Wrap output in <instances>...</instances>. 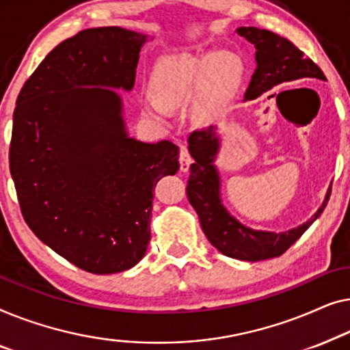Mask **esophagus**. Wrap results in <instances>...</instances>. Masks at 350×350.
Listing matches in <instances>:
<instances>
[{
  "mask_svg": "<svg viewBox=\"0 0 350 350\" xmlns=\"http://www.w3.org/2000/svg\"><path fill=\"white\" fill-rule=\"evenodd\" d=\"M190 163H191V157H190V154H189V150H187L185 146H180L179 165H180V171H182V173H187V171H189Z\"/></svg>",
  "mask_w": 350,
  "mask_h": 350,
  "instance_id": "esophagus-1",
  "label": "esophagus"
}]
</instances>
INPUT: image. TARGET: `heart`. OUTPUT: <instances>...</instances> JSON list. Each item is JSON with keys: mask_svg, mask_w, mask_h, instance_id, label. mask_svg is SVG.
Instances as JSON below:
<instances>
[{"mask_svg": "<svg viewBox=\"0 0 350 350\" xmlns=\"http://www.w3.org/2000/svg\"><path fill=\"white\" fill-rule=\"evenodd\" d=\"M243 75V63L231 52L214 55L168 57L157 68L152 79L155 101L146 103L144 111L150 116H166V109L190 101L196 95L195 114L208 119L213 111L231 95Z\"/></svg>", "mask_w": 350, "mask_h": 350, "instance_id": "heart-1", "label": "heart"}]
</instances>
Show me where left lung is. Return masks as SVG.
I'll list each match as a JSON object with an SVG mask.
<instances>
[{"instance_id": "left-lung-1", "label": "left lung", "mask_w": 350, "mask_h": 350, "mask_svg": "<svg viewBox=\"0 0 350 350\" xmlns=\"http://www.w3.org/2000/svg\"><path fill=\"white\" fill-rule=\"evenodd\" d=\"M236 33L252 42L257 49L255 52L257 70L245 90V100H255L262 93L271 90L274 85L282 82L303 77L325 81L321 68L288 39L255 27H239ZM219 147L217 128L213 125L196 130L189 136V152L193 157L195 163L190 165L187 196L198 214L206 238L219 252L231 258L258 262V260L279 257L323 213L332 193V187L328 189L317 213L297 228L282 233L252 230L236 220L225 209L220 198V176L214 165Z\"/></svg>"}]
</instances>
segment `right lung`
<instances>
[{"mask_svg":"<svg viewBox=\"0 0 350 350\" xmlns=\"http://www.w3.org/2000/svg\"><path fill=\"white\" fill-rule=\"evenodd\" d=\"M147 36L120 27L79 31L23 83L9 168L34 234L93 274L130 269L150 241L157 182L179 170V147L130 137L122 98Z\"/></svg>","mask_w":350,"mask_h":350,"instance_id":"1","label":"right lung"}]
</instances>
